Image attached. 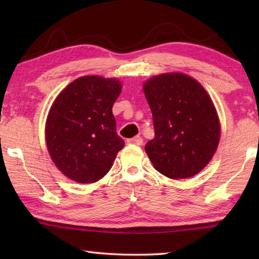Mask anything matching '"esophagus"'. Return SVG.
I'll return each instance as SVG.
<instances>
[{
  "instance_id": "esophagus-1",
  "label": "esophagus",
  "mask_w": 259,
  "mask_h": 259,
  "mask_svg": "<svg viewBox=\"0 0 259 259\" xmlns=\"http://www.w3.org/2000/svg\"><path fill=\"white\" fill-rule=\"evenodd\" d=\"M128 143L129 144H135V145H142L143 138L140 137V136H136V137H134V138L128 139Z\"/></svg>"
}]
</instances>
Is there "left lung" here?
I'll return each mask as SVG.
<instances>
[{
	"instance_id": "left-lung-1",
	"label": "left lung",
	"mask_w": 259,
	"mask_h": 259,
	"mask_svg": "<svg viewBox=\"0 0 259 259\" xmlns=\"http://www.w3.org/2000/svg\"><path fill=\"white\" fill-rule=\"evenodd\" d=\"M155 137L145 151L157 171L172 179L199 174L217 150L221 125L207 91L183 73H166L144 84Z\"/></svg>"
}]
</instances>
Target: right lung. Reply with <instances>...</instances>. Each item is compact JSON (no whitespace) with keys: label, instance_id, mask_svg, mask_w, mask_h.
Listing matches in <instances>:
<instances>
[{"label":"right lung","instance_id":"obj_1","mask_svg":"<svg viewBox=\"0 0 259 259\" xmlns=\"http://www.w3.org/2000/svg\"><path fill=\"white\" fill-rule=\"evenodd\" d=\"M121 89L116 78L82 76L52 104L46 123L47 147L57 168L72 181L98 182L123 148L112 113Z\"/></svg>","mask_w":259,"mask_h":259}]
</instances>
